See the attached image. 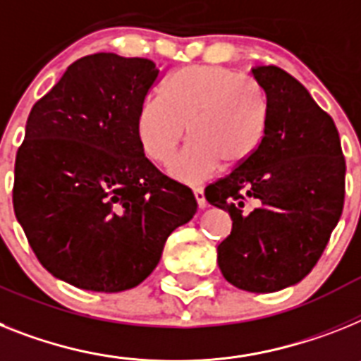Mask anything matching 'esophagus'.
I'll return each mask as SVG.
<instances>
[{
	"label": "esophagus",
	"instance_id": "esophagus-1",
	"mask_svg": "<svg viewBox=\"0 0 361 361\" xmlns=\"http://www.w3.org/2000/svg\"><path fill=\"white\" fill-rule=\"evenodd\" d=\"M195 198L196 204H198V209H205L207 207V202H205V195L202 189H195Z\"/></svg>",
	"mask_w": 361,
	"mask_h": 361
}]
</instances>
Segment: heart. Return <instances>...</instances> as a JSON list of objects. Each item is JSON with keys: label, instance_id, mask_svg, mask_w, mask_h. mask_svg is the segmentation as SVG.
I'll return each instance as SVG.
<instances>
[{"label": "heart", "instance_id": "heart-1", "mask_svg": "<svg viewBox=\"0 0 361 361\" xmlns=\"http://www.w3.org/2000/svg\"><path fill=\"white\" fill-rule=\"evenodd\" d=\"M264 104L247 84L214 66H190L165 84V101L147 99L135 117L139 147L150 161L169 165L187 135L189 147L169 169L172 180L198 185L224 165L235 169L264 134Z\"/></svg>", "mask_w": 361, "mask_h": 361}]
</instances>
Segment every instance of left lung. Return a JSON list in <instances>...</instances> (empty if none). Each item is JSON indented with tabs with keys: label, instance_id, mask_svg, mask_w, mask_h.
I'll list each match as a JSON object with an SVG mask.
<instances>
[{
	"label": "left lung",
	"instance_id": "1",
	"mask_svg": "<svg viewBox=\"0 0 361 361\" xmlns=\"http://www.w3.org/2000/svg\"><path fill=\"white\" fill-rule=\"evenodd\" d=\"M250 75L264 104V134L205 198L233 220L218 246L227 283L271 293L298 284L319 260L343 211L345 159L334 121L299 80L275 66Z\"/></svg>",
	"mask_w": 361,
	"mask_h": 361
}]
</instances>
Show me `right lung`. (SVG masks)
Segmentation results:
<instances>
[{
    "mask_svg": "<svg viewBox=\"0 0 361 361\" xmlns=\"http://www.w3.org/2000/svg\"><path fill=\"white\" fill-rule=\"evenodd\" d=\"M159 80L152 60L95 53L32 106L14 166V213L51 275L92 292L135 288L196 198L157 171L135 117Z\"/></svg>",
    "mask_w": 361,
    "mask_h": 361,
    "instance_id": "obj_1",
    "label": "right lung"
}]
</instances>
